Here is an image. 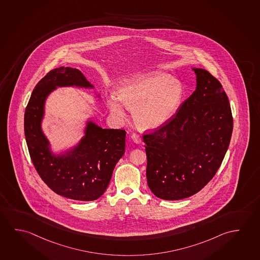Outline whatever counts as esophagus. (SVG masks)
Returning a JSON list of instances; mask_svg holds the SVG:
<instances>
[{
	"label": "esophagus",
	"mask_w": 260,
	"mask_h": 260,
	"mask_svg": "<svg viewBox=\"0 0 260 260\" xmlns=\"http://www.w3.org/2000/svg\"><path fill=\"white\" fill-rule=\"evenodd\" d=\"M131 139H132L133 142H134V143H136V144H140L141 142H142V138H141V136H139L138 134H136V133L132 134V136H131Z\"/></svg>",
	"instance_id": "34e87169"
}]
</instances>
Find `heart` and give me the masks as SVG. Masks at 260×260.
Segmentation results:
<instances>
[{"mask_svg": "<svg viewBox=\"0 0 260 260\" xmlns=\"http://www.w3.org/2000/svg\"><path fill=\"white\" fill-rule=\"evenodd\" d=\"M116 95L124 107L133 110L138 127L154 129L165 125L176 114L183 98V87L169 74L154 71L124 79ZM121 103L109 99L108 107L113 115L124 116Z\"/></svg>", "mask_w": 260, "mask_h": 260, "instance_id": "b5f03b06", "label": "heart"}]
</instances>
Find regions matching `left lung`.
Returning <instances> with one entry per match:
<instances>
[{
    "mask_svg": "<svg viewBox=\"0 0 260 260\" xmlns=\"http://www.w3.org/2000/svg\"><path fill=\"white\" fill-rule=\"evenodd\" d=\"M192 70L193 93L168 123L143 136L149 188L166 201L188 198L206 185L222 162L233 130L221 84L207 70Z\"/></svg>",
    "mask_w": 260,
    "mask_h": 260,
    "instance_id": "obj_1",
    "label": "left lung"
}]
</instances>
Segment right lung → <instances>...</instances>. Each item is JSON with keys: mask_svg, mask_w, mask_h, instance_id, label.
<instances>
[{"mask_svg": "<svg viewBox=\"0 0 260 260\" xmlns=\"http://www.w3.org/2000/svg\"><path fill=\"white\" fill-rule=\"evenodd\" d=\"M57 87L94 88L80 70L69 67L51 70L38 83L24 115L25 138L30 159L54 192L75 201H95L107 190L114 168L124 155L126 132L103 129L88 120L79 144L64 153H52L42 122L46 99Z\"/></svg>", "mask_w": 260, "mask_h": 260, "instance_id": "obj_1", "label": "right lung"}]
</instances>
